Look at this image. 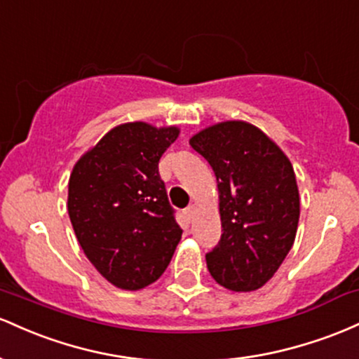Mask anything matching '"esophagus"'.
<instances>
[{
	"label": "esophagus",
	"mask_w": 359,
	"mask_h": 359,
	"mask_svg": "<svg viewBox=\"0 0 359 359\" xmlns=\"http://www.w3.org/2000/svg\"><path fill=\"white\" fill-rule=\"evenodd\" d=\"M184 219L188 220V222H191V219H193V213H195V207H193V205H188L187 208H184Z\"/></svg>",
	"instance_id": "34e87169"
}]
</instances>
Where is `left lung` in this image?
Segmentation results:
<instances>
[{
    "mask_svg": "<svg viewBox=\"0 0 359 359\" xmlns=\"http://www.w3.org/2000/svg\"><path fill=\"white\" fill-rule=\"evenodd\" d=\"M217 176L222 236L205 255L213 280L233 292L263 287L295 241L300 198L292 163L259 128L222 122L190 139Z\"/></svg>",
    "mask_w": 359,
    "mask_h": 359,
    "instance_id": "left-lung-1",
    "label": "left lung"
}]
</instances>
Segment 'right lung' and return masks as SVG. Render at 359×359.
Listing matches in <instances>:
<instances>
[{
	"instance_id": "obj_1",
	"label": "right lung",
	"mask_w": 359,
	"mask_h": 359,
	"mask_svg": "<svg viewBox=\"0 0 359 359\" xmlns=\"http://www.w3.org/2000/svg\"><path fill=\"white\" fill-rule=\"evenodd\" d=\"M176 127L123 123L76 163L67 212L91 264L111 285L140 290L166 271L181 227L159 176Z\"/></svg>"
}]
</instances>
